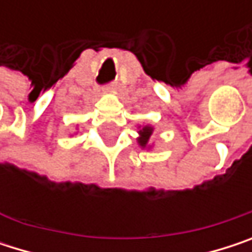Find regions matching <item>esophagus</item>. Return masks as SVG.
Here are the masks:
<instances>
[{
  "label": "esophagus",
  "instance_id": "esophagus-1",
  "mask_svg": "<svg viewBox=\"0 0 252 252\" xmlns=\"http://www.w3.org/2000/svg\"><path fill=\"white\" fill-rule=\"evenodd\" d=\"M112 90H114V86L112 84H109V86L105 87V92H112Z\"/></svg>",
  "mask_w": 252,
  "mask_h": 252
}]
</instances>
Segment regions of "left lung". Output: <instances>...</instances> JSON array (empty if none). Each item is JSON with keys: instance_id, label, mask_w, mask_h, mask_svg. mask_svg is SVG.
Instances as JSON below:
<instances>
[{"instance_id": "8db88e82", "label": "left lung", "mask_w": 252, "mask_h": 252, "mask_svg": "<svg viewBox=\"0 0 252 252\" xmlns=\"http://www.w3.org/2000/svg\"><path fill=\"white\" fill-rule=\"evenodd\" d=\"M152 131H153V128H150V126H144L141 131H140V134H141V137L138 138V143H140V146H146L147 144V141H149V138H150V135H152Z\"/></svg>"}]
</instances>
